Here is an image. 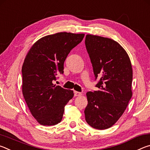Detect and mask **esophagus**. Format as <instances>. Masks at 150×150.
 Instances as JSON below:
<instances>
[{"label": "esophagus", "instance_id": "1", "mask_svg": "<svg viewBox=\"0 0 150 150\" xmlns=\"http://www.w3.org/2000/svg\"><path fill=\"white\" fill-rule=\"evenodd\" d=\"M82 95V93H80V92H77V91H75V92H74V95H75V96H80V95Z\"/></svg>", "mask_w": 150, "mask_h": 150}]
</instances>
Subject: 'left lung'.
<instances>
[{
    "label": "left lung",
    "instance_id": "8db88e82",
    "mask_svg": "<svg viewBox=\"0 0 150 150\" xmlns=\"http://www.w3.org/2000/svg\"><path fill=\"white\" fill-rule=\"evenodd\" d=\"M86 49L92 63L98 91L87 92L86 122L94 128L105 130L122 115L132 96V68L128 55L115 40L88 34Z\"/></svg>",
    "mask_w": 150,
    "mask_h": 150
}]
</instances>
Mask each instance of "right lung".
I'll return each mask as SVG.
<instances>
[{"label":"right lung","instance_id":"add662e5","mask_svg":"<svg viewBox=\"0 0 150 150\" xmlns=\"http://www.w3.org/2000/svg\"><path fill=\"white\" fill-rule=\"evenodd\" d=\"M85 34L59 32L42 38L30 48L22 65V93L32 116L44 126L62 120L73 91L54 84L73 48Z\"/></svg>","mask_w":150,"mask_h":150}]
</instances>
